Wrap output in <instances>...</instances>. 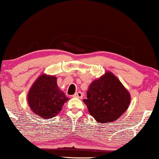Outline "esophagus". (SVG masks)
Wrapping results in <instances>:
<instances>
[{
    "label": "esophagus",
    "instance_id": "1",
    "mask_svg": "<svg viewBox=\"0 0 159 159\" xmlns=\"http://www.w3.org/2000/svg\"><path fill=\"white\" fill-rule=\"evenodd\" d=\"M73 97H76V98L81 99L82 98H83V94H82L81 92H78V93H75V94L73 95Z\"/></svg>",
    "mask_w": 159,
    "mask_h": 159
}]
</instances>
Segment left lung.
<instances>
[{
	"label": "left lung",
	"mask_w": 159,
	"mask_h": 159,
	"mask_svg": "<svg viewBox=\"0 0 159 159\" xmlns=\"http://www.w3.org/2000/svg\"><path fill=\"white\" fill-rule=\"evenodd\" d=\"M87 95V98L83 101L98 123L116 121L127 110L130 102L129 92L111 72H106L92 82Z\"/></svg>",
	"instance_id": "1"
}]
</instances>
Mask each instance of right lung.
Instances as JSON below:
<instances>
[{
  "instance_id": "right-lung-1",
  "label": "right lung",
  "mask_w": 159,
  "mask_h": 159,
  "mask_svg": "<svg viewBox=\"0 0 159 159\" xmlns=\"http://www.w3.org/2000/svg\"><path fill=\"white\" fill-rule=\"evenodd\" d=\"M68 100L59 89L57 78L47 75H42L36 80L28 94V103L32 111L43 118L57 116Z\"/></svg>"
}]
</instances>
